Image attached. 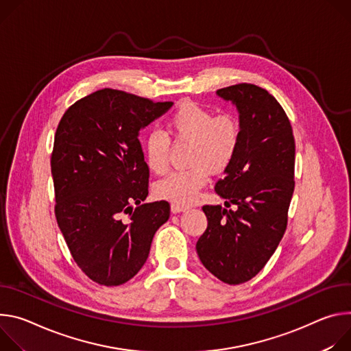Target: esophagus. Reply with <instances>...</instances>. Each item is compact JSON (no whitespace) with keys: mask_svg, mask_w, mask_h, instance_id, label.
I'll return each mask as SVG.
<instances>
[{"mask_svg":"<svg viewBox=\"0 0 351 351\" xmlns=\"http://www.w3.org/2000/svg\"><path fill=\"white\" fill-rule=\"evenodd\" d=\"M188 209V206L184 205H177V204H171V213H180V212H185Z\"/></svg>","mask_w":351,"mask_h":351,"instance_id":"1","label":"esophagus"}]
</instances>
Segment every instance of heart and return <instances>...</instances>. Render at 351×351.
Segmentation results:
<instances>
[{"label":"heart","instance_id":"b5f03b06","mask_svg":"<svg viewBox=\"0 0 351 351\" xmlns=\"http://www.w3.org/2000/svg\"><path fill=\"white\" fill-rule=\"evenodd\" d=\"M167 132L178 142H189L188 169L173 171L154 185L156 197L177 205L197 198L212 171L226 170L234 160L241 142L240 121L231 114L215 115L206 107L184 101L169 117ZM145 162L154 174L169 169L170 139L160 131L147 134L143 143Z\"/></svg>","mask_w":351,"mask_h":351}]
</instances>
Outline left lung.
Wrapping results in <instances>:
<instances>
[{
  "label": "left lung",
  "mask_w": 351,
  "mask_h": 351,
  "mask_svg": "<svg viewBox=\"0 0 351 351\" xmlns=\"http://www.w3.org/2000/svg\"><path fill=\"white\" fill-rule=\"evenodd\" d=\"M216 93L240 114L239 152L215 186L224 205L234 209L202 208L208 227L197 252L219 280L240 285L259 274L283 239L294 192L295 142L289 117L267 90L239 84Z\"/></svg>",
  "instance_id": "obj_1"
}]
</instances>
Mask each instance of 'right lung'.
<instances>
[{"instance_id":"obj_1","label":"right lung","mask_w":351,"mask_h":351,"mask_svg":"<svg viewBox=\"0 0 351 351\" xmlns=\"http://www.w3.org/2000/svg\"><path fill=\"white\" fill-rule=\"evenodd\" d=\"M171 106L106 88L73 103L58 124L51 154L57 223L76 265L101 286L132 279L170 217L166 201L142 204L149 167L138 136Z\"/></svg>"}]
</instances>
